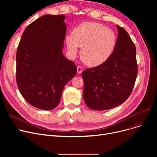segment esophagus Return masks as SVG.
Wrapping results in <instances>:
<instances>
[{"label": "esophagus", "instance_id": "obj_1", "mask_svg": "<svg viewBox=\"0 0 157 157\" xmlns=\"http://www.w3.org/2000/svg\"><path fill=\"white\" fill-rule=\"evenodd\" d=\"M82 71H83V69H82V67H81V66H78L77 67V72L78 74H81L82 72Z\"/></svg>", "mask_w": 157, "mask_h": 157}]
</instances>
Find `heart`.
Returning <instances> with one entry per match:
<instances>
[{
	"label": "heart",
	"mask_w": 157,
	"mask_h": 157,
	"mask_svg": "<svg viewBox=\"0 0 157 157\" xmlns=\"http://www.w3.org/2000/svg\"><path fill=\"white\" fill-rule=\"evenodd\" d=\"M114 32L98 23L81 24L74 29L72 35L66 37L69 53L74 56L78 47L82 48L81 59L89 66L100 65L108 60L117 46Z\"/></svg>",
	"instance_id": "obj_1"
}]
</instances>
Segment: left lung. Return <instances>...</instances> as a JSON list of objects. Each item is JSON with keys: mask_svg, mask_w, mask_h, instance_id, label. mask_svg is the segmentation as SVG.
Returning <instances> with one entry per match:
<instances>
[{"mask_svg": "<svg viewBox=\"0 0 157 157\" xmlns=\"http://www.w3.org/2000/svg\"><path fill=\"white\" fill-rule=\"evenodd\" d=\"M117 46L109 59L82 73L83 98L93 110H108L124 102L132 91L137 75L136 49L127 32L120 26Z\"/></svg>", "mask_w": 157, "mask_h": 157, "instance_id": "left-lung-1", "label": "left lung"}]
</instances>
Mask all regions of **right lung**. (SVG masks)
<instances>
[{"mask_svg": "<svg viewBox=\"0 0 157 157\" xmlns=\"http://www.w3.org/2000/svg\"><path fill=\"white\" fill-rule=\"evenodd\" d=\"M63 14H46L24 30L16 52V83L23 98L40 109L59 104L64 86L76 74L63 55L67 27Z\"/></svg>", "mask_w": 157, "mask_h": 157, "instance_id": "1", "label": "right lung"}]
</instances>
